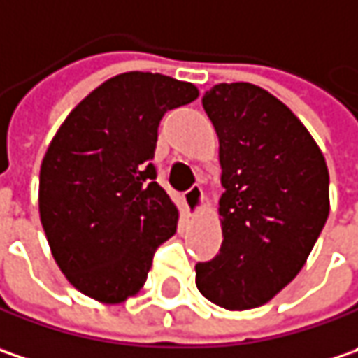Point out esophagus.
I'll return each instance as SVG.
<instances>
[{"mask_svg": "<svg viewBox=\"0 0 358 358\" xmlns=\"http://www.w3.org/2000/svg\"><path fill=\"white\" fill-rule=\"evenodd\" d=\"M184 204H186V210L188 214H196L200 212L202 204H204V194H202V188L200 186H192L186 194H184Z\"/></svg>", "mask_w": 358, "mask_h": 358, "instance_id": "esophagus-1", "label": "esophagus"}]
</instances>
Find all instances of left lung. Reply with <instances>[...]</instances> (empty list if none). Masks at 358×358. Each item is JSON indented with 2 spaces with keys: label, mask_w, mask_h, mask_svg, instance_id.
Returning a JSON list of instances; mask_svg holds the SVG:
<instances>
[{
  "label": "left lung",
  "mask_w": 358,
  "mask_h": 358,
  "mask_svg": "<svg viewBox=\"0 0 358 358\" xmlns=\"http://www.w3.org/2000/svg\"><path fill=\"white\" fill-rule=\"evenodd\" d=\"M218 134L222 246L196 287L228 310L268 303L299 274L329 218V170L313 136L266 90L236 82L202 96Z\"/></svg>",
  "instance_id": "obj_1"
}]
</instances>
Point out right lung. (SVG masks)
Wrapping results in <instances>:
<instances>
[{
	"mask_svg": "<svg viewBox=\"0 0 358 358\" xmlns=\"http://www.w3.org/2000/svg\"><path fill=\"white\" fill-rule=\"evenodd\" d=\"M198 98L190 82L150 71L110 78L59 126L39 170V218L73 287L106 304L144 287L178 208L156 182L158 126Z\"/></svg>",
	"mask_w": 358,
	"mask_h": 358,
	"instance_id": "right-lung-1",
	"label": "right lung"
}]
</instances>
